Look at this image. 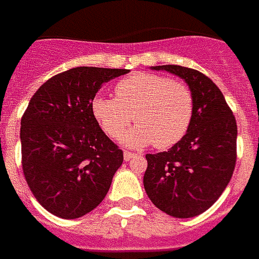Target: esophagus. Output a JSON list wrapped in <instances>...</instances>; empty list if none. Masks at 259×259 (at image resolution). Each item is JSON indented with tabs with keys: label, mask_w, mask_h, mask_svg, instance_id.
Returning <instances> with one entry per match:
<instances>
[{
	"label": "esophagus",
	"mask_w": 259,
	"mask_h": 259,
	"mask_svg": "<svg viewBox=\"0 0 259 259\" xmlns=\"http://www.w3.org/2000/svg\"><path fill=\"white\" fill-rule=\"evenodd\" d=\"M135 153H134V152H130V150H124V159H125V160H131V159H133V157H135Z\"/></svg>",
	"instance_id": "esophagus-1"
}]
</instances>
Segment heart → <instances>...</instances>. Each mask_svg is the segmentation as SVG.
<instances>
[{
    "label": "heart",
    "instance_id": "obj_1",
    "mask_svg": "<svg viewBox=\"0 0 259 259\" xmlns=\"http://www.w3.org/2000/svg\"><path fill=\"white\" fill-rule=\"evenodd\" d=\"M115 99L96 96L92 113L107 137L118 139L130 124H138L125 144L167 149L179 144L191 125L194 96L188 86L168 76L138 72L120 80Z\"/></svg>",
    "mask_w": 259,
    "mask_h": 259
}]
</instances>
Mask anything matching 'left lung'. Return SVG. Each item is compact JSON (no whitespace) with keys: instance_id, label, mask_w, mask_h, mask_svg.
<instances>
[{"instance_id":"1","label":"left lung","mask_w":259,"mask_h":259,"mask_svg":"<svg viewBox=\"0 0 259 259\" xmlns=\"http://www.w3.org/2000/svg\"><path fill=\"white\" fill-rule=\"evenodd\" d=\"M179 75L194 96L191 125L167 152L146 155L145 191L156 208L185 219L213 205L232 179L237 159V124L221 89L197 69L159 65Z\"/></svg>"}]
</instances>
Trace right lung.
Segmentation results:
<instances>
[{
  "label": "right lung",
  "mask_w": 259,
  "mask_h": 259,
  "mask_svg": "<svg viewBox=\"0 0 259 259\" xmlns=\"http://www.w3.org/2000/svg\"><path fill=\"white\" fill-rule=\"evenodd\" d=\"M126 72L71 68L46 80L30 99L21 120L22 170L50 213L80 218L109 191L124 155L99 126L91 106L103 83Z\"/></svg>",
  "instance_id": "right-lung-1"
}]
</instances>
